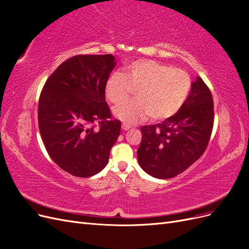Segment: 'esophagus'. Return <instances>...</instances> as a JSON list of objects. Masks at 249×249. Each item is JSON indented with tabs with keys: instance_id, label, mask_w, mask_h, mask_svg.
<instances>
[{
	"instance_id": "34e87169",
	"label": "esophagus",
	"mask_w": 249,
	"mask_h": 249,
	"mask_svg": "<svg viewBox=\"0 0 249 249\" xmlns=\"http://www.w3.org/2000/svg\"><path fill=\"white\" fill-rule=\"evenodd\" d=\"M122 129H123L124 131H127V130H130V129H131V126H130V125H127V124H124L122 125Z\"/></svg>"
}]
</instances>
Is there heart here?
Wrapping results in <instances>:
<instances>
[{
  "mask_svg": "<svg viewBox=\"0 0 249 249\" xmlns=\"http://www.w3.org/2000/svg\"><path fill=\"white\" fill-rule=\"evenodd\" d=\"M192 81L187 71L154 60H136L124 73L113 71L105 84L107 99L114 105L125 102L136 90V101L114 109V115L133 124L149 115L164 120L176 115L190 94Z\"/></svg>",
  "mask_w": 249,
  "mask_h": 249,
  "instance_id": "heart-1",
  "label": "heart"
}]
</instances>
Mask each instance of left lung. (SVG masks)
<instances>
[{"instance_id":"1","label":"left lung","mask_w":249,"mask_h":249,"mask_svg":"<svg viewBox=\"0 0 249 249\" xmlns=\"http://www.w3.org/2000/svg\"><path fill=\"white\" fill-rule=\"evenodd\" d=\"M213 97L201 78L192 83L189 96L176 115L162 124L142 125L137 150L140 167L157 178H171L205 153L214 124Z\"/></svg>"}]
</instances>
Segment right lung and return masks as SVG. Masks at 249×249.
I'll use <instances>...</instances> for the list:
<instances>
[{"label": "right lung", "mask_w": 249, "mask_h": 249, "mask_svg": "<svg viewBox=\"0 0 249 249\" xmlns=\"http://www.w3.org/2000/svg\"><path fill=\"white\" fill-rule=\"evenodd\" d=\"M115 65L110 54L73 56L42 88L41 139L52 160L71 176L88 178L102 171L120 134L122 123L112 119L105 100V84Z\"/></svg>", "instance_id": "right-lung-1"}]
</instances>
